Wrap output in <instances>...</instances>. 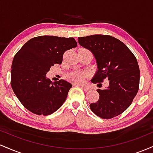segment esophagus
<instances>
[{
    "label": "esophagus",
    "mask_w": 153,
    "mask_h": 153,
    "mask_svg": "<svg viewBox=\"0 0 153 153\" xmlns=\"http://www.w3.org/2000/svg\"><path fill=\"white\" fill-rule=\"evenodd\" d=\"M80 87H81V88H82V89H83V90H84V91H89V90H90V88H89L88 86H86V85H80Z\"/></svg>",
    "instance_id": "esophagus-1"
}]
</instances>
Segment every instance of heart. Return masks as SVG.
<instances>
[{"instance_id":"obj_1","label":"heart","mask_w":153,"mask_h":153,"mask_svg":"<svg viewBox=\"0 0 153 153\" xmlns=\"http://www.w3.org/2000/svg\"><path fill=\"white\" fill-rule=\"evenodd\" d=\"M88 76L86 73L80 71H74L70 73L67 75V78L70 81L75 82V83H80L83 81V80Z\"/></svg>"}]
</instances>
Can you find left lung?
<instances>
[{"mask_svg": "<svg viewBox=\"0 0 153 153\" xmlns=\"http://www.w3.org/2000/svg\"><path fill=\"white\" fill-rule=\"evenodd\" d=\"M80 46L94 54L98 71L94 83L108 79L109 85L98 89L99 99L90 108L98 117L109 119L123 113L131 105L140 85V68L134 54L118 39L95 34L78 37ZM99 85V84H98Z\"/></svg>", "mask_w": 153, "mask_h": 153, "instance_id": "obj_1", "label": "left lung"}]
</instances>
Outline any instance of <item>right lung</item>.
I'll use <instances>...</instances> for the list:
<instances>
[{
	"label": "right lung",
	"instance_id": "obj_1",
	"mask_svg": "<svg viewBox=\"0 0 153 153\" xmlns=\"http://www.w3.org/2000/svg\"><path fill=\"white\" fill-rule=\"evenodd\" d=\"M76 47L74 38L39 36L29 40L16 54L10 85L26 109L47 116L60 108L72 85L65 80L52 82L46 74L54 64L62 63L65 51Z\"/></svg>",
	"mask_w": 153,
	"mask_h": 153
}]
</instances>
